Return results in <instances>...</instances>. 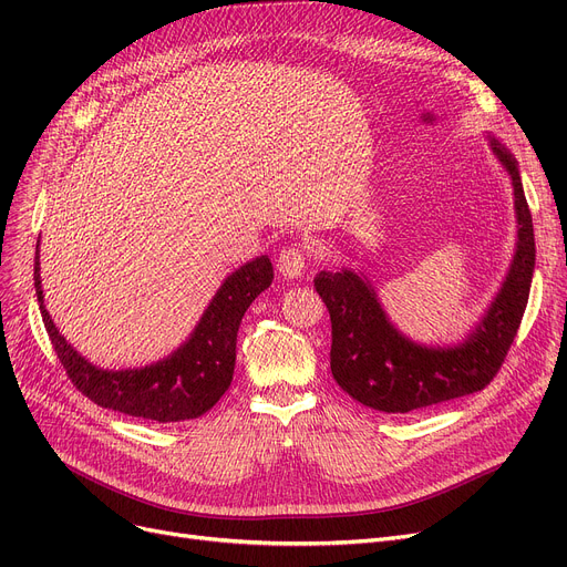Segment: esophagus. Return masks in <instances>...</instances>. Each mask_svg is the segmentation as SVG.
<instances>
[{
	"mask_svg": "<svg viewBox=\"0 0 567 567\" xmlns=\"http://www.w3.org/2000/svg\"><path fill=\"white\" fill-rule=\"evenodd\" d=\"M278 274L282 278H289V280H296L301 278L306 274V266H308V257L301 248H285L280 255H278Z\"/></svg>",
	"mask_w": 567,
	"mask_h": 567,
	"instance_id": "34e87169",
	"label": "esophagus"
}]
</instances>
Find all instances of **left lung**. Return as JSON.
Instances as JSON below:
<instances>
[{
  "label": "left lung",
  "instance_id": "8db88e82",
  "mask_svg": "<svg viewBox=\"0 0 567 567\" xmlns=\"http://www.w3.org/2000/svg\"><path fill=\"white\" fill-rule=\"evenodd\" d=\"M487 140L511 176L517 244L494 301L457 344L432 347L406 338L385 315L365 274L342 266L315 278L333 326V379L374 411L409 413L485 389L517 336L535 268L533 220L515 156L496 137Z\"/></svg>",
  "mask_w": 567,
  "mask_h": 567
}]
</instances>
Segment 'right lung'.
<instances>
[{
    "instance_id": "1",
    "label": "right lung",
    "mask_w": 567,
    "mask_h": 567,
    "mask_svg": "<svg viewBox=\"0 0 567 567\" xmlns=\"http://www.w3.org/2000/svg\"><path fill=\"white\" fill-rule=\"evenodd\" d=\"M39 244L34 259L39 310L56 359L62 361L82 395L103 409L156 423L199 419L225 395L234 377L238 326L250 303L274 282V266L268 255L246 261L223 280L188 340L165 359L144 368L103 370L89 363L66 342L45 310Z\"/></svg>"
}]
</instances>
